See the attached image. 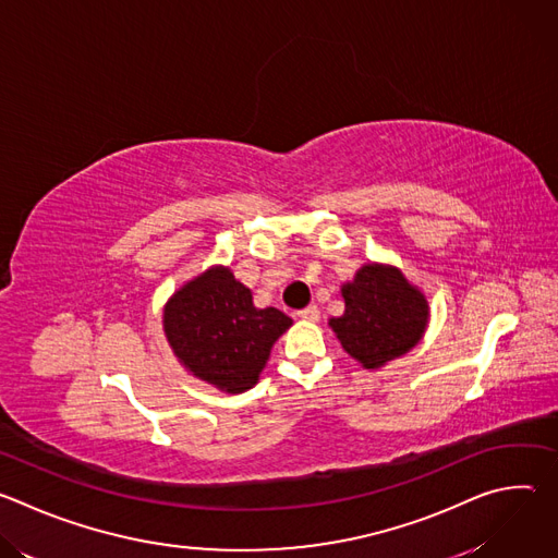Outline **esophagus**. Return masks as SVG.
<instances>
[{"instance_id":"34e87169","label":"esophagus","mask_w":558,"mask_h":558,"mask_svg":"<svg viewBox=\"0 0 558 558\" xmlns=\"http://www.w3.org/2000/svg\"><path fill=\"white\" fill-rule=\"evenodd\" d=\"M298 317L304 323H317V320H320V308H317L315 304H308L306 308L298 311Z\"/></svg>"}]
</instances>
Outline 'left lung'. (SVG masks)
<instances>
[{"instance_id": "left-lung-1", "label": "left lung", "mask_w": 558, "mask_h": 558, "mask_svg": "<svg viewBox=\"0 0 558 558\" xmlns=\"http://www.w3.org/2000/svg\"><path fill=\"white\" fill-rule=\"evenodd\" d=\"M344 313L331 317L329 327L342 349L364 368H381L409 353L428 327V300L392 267L368 263L342 284Z\"/></svg>"}]
</instances>
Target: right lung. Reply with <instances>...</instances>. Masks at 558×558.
<instances>
[{"mask_svg": "<svg viewBox=\"0 0 558 558\" xmlns=\"http://www.w3.org/2000/svg\"><path fill=\"white\" fill-rule=\"evenodd\" d=\"M291 325L282 311L254 306L252 291L227 267L185 282L163 308V331L179 362L225 392L258 384L271 347Z\"/></svg>", "mask_w": 558, "mask_h": 558, "instance_id": "obj_1", "label": "right lung"}]
</instances>
